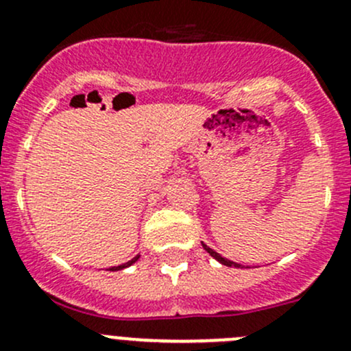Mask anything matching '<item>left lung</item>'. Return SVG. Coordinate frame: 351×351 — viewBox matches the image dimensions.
<instances>
[{"instance_id": "8db88e82", "label": "left lung", "mask_w": 351, "mask_h": 351, "mask_svg": "<svg viewBox=\"0 0 351 351\" xmlns=\"http://www.w3.org/2000/svg\"><path fill=\"white\" fill-rule=\"evenodd\" d=\"M202 245H204V249L206 250V252H208V254H210V256H212V257H213V259H215V261H219V263H220V264L227 265V267H242V265H241V264L234 263V261H228V259H225V257H222V256H220V254H219V252H215V250H213V249H210V247H208V245H206V243H204V242H202Z\"/></svg>"}]
</instances>
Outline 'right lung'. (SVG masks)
Here are the masks:
<instances>
[{"instance_id": "right-lung-1", "label": "right lung", "mask_w": 351, "mask_h": 351, "mask_svg": "<svg viewBox=\"0 0 351 351\" xmlns=\"http://www.w3.org/2000/svg\"><path fill=\"white\" fill-rule=\"evenodd\" d=\"M139 259V256H136V257H132L131 261H128L126 264H121V265H114V267H109L108 271H121V269H126V267H129V265H132L136 263V261Z\"/></svg>"}]
</instances>
